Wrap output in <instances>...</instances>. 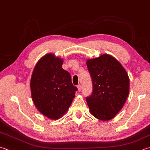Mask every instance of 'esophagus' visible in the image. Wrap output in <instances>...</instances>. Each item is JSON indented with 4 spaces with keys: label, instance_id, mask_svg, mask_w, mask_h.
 <instances>
[{
    "label": "esophagus",
    "instance_id": "34e87169",
    "mask_svg": "<svg viewBox=\"0 0 150 150\" xmlns=\"http://www.w3.org/2000/svg\"><path fill=\"white\" fill-rule=\"evenodd\" d=\"M77 88H78V90H79V91H81V89H82V86H81V84L78 85V86H77Z\"/></svg>",
    "mask_w": 150,
    "mask_h": 150
}]
</instances>
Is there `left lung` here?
<instances>
[{
    "label": "left lung",
    "instance_id": "8db88e82",
    "mask_svg": "<svg viewBox=\"0 0 150 150\" xmlns=\"http://www.w3.org/2000/svg\"><path fill=\"white\" fill-rule=\"evenodd\" d=\"M86 65L93 84L92 95L86 99L90 112L97 119L108 121L124 107L129 93V78L110 54L87 60Z\"/></svg>",
    "mask_w": 150,
    "mask_h": 150
}]
</instances>
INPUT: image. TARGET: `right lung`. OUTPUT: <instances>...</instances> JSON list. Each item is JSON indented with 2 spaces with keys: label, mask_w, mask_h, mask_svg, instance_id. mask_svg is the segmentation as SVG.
I'll list each match as a JSON object with an SVG mask.
<instances>
[{
  "label": "right lung",
  "mask_w": 150,
  "mask_h": 150,
  "mask_svg": "<svg viewBox=\"0 0 150 150\" xmlns=\"http://www.w3.org/2000/svg\"><path fill=\"white\" fill-rule=\"evenodd\" d=\"M63 62L52 53L44 55L35 66L30 79L34 105L43 116L52 120L65 114L77 90L69 73L62 68Z\"/></svg>",
  "instance_id": "add662e5"
}]
</instances>
